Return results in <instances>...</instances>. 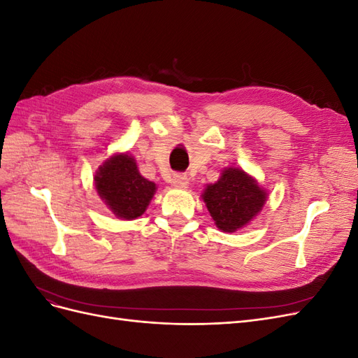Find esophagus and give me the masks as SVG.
<instances>
[{"instance_id":"esophagus-1","label":"esophagus","mask_w":358,"mask_h":358,"mask_svg":"<svg viewBox=\"0 0 358 358\" xmlns=\"http://www.w3.org/2000/svg\"><path fill=\"white\" fill-rule=\"evenodd\" d=\"M173 185L178 188H188L189 178L187 175H175L173 176Z\"/></svg>"}]
</instances>
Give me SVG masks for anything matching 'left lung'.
I'll return each mask as SVG.
<instances>
[{
    "label": "left lung",
    "instance_id": "1",
    "mask_svg": "<svg viewBox=\"0 0 358 358\" xmlns=\"http://www.w3.org/2000/svg\"><path fill=\"white\" fill-rule=\"evenodd\" d=\"M201 199L215 225L224 233H234L263 210L267 191L243 169L227 167L218 180L206 185Z\"/></svg>",
    "mask_w": 358,
    "mask_h": 358
}]
</instances>
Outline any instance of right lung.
I'll return each mask as SVG.
<instances>
[{
	"mask_svg": "<svg viewBox=\"0 0 358 358\" xmlns=\"http://www.w3.org/2000/svg\"><path fill=\"white\" fill-rule=\"evenodd\" d=\"M94 185L116 218L131 221L142 216L157 191V183L140 175L136 158L116 152L95 171Z\"/></svg>",
	"mask_w": 358,
	"mask_h": 358,
	"instance_id": "1",
	"label": "right lung"
}]
</instances>
